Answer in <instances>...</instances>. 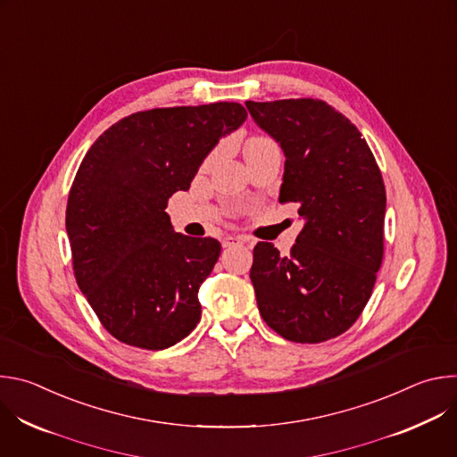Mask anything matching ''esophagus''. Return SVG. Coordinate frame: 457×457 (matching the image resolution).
<instances>
[{
	"label": "esophagus",
	"instance_id": "esophagus-1",
	"mask_svg": "<svg viewBox=\"0 0 457 457\" xmlns=\"http://www.w3.org/2000/svg\"><path fill=\"white\" fill-rule=\"evenodd\" d=\"M247 242H249V238H245V237H226V238L222 240V245H224V247H233V245L247 244Z\"/></svg>",
	"mask_w": 457,
	"mask_h": 457
}]
</instances>
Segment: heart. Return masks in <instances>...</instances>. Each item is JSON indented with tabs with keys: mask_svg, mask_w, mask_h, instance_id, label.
I'll return each instance as SVG.
<instances>
[{
	"mask_svg": "<svg viewBox=\"0 0 457 457\" xmlns=\"http://www.w3.org/2000/svg\"><path fill=\"white\" fill-rule=\"evenodd\" d=\"M271 139H268V137H251L247 143H245V148L244 150H249V148H254V146H260V145H266V143H270Z\"/></svg>",
	"mask_w": 457,
	"mask_h": 457,
	"instance_id": "b5f03b06",
	"label": "heart"
}]
</instances>
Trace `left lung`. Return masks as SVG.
<instances>
[{
    "instance_id": "obj_1",
    "label": "left lung",
    "mask_w": 457,
    "mask_h": 457,
    "mask_svg": "<svg viewBox=\"0 0 457 457\" xmlns=\"http://www.w3.org/2000/svg\"><path fill=\"white\" fill-rule=\"evenodd\" d=\"M286 155L280 204L305 220L287 256L253 249L251 282L270 328L296 344L345 333L365 309L383 260L385 184L360 129L320 99L245 101Z\"/></svg>"
}]
</instances>
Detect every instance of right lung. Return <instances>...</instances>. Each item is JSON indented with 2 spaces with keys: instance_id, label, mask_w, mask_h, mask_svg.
<instances>
[{
  "instance_id": "1",
  "label": "right lung",
  "mask_w": 457,
  "mask_h": 457,
  "mask_svg": "<svg viewBox=\"0 0 457 457\" xmlns=\"http://www.w3.org/2000/svg\"><path fill=\"white\" fill-rule=\"evenodd\" d=\"M245 117L238 103L145 110L112 124L87 152L67 203L72 266L119 342L161 351L197 328L199 287L220 244L175 233L164 210Z\"/></svg>"
}]
</instances>
